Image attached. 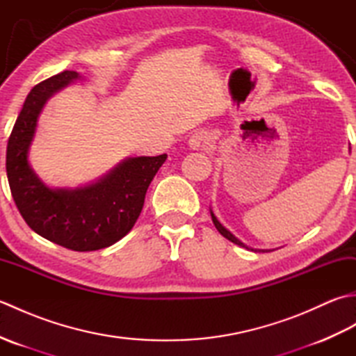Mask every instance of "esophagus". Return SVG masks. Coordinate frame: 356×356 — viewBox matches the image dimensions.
<instances>
[{
	"instance_id": "esophagus-1",
	"label": "esophagus",
	"mask_w": 356,
	"mask_h": 356,
	"mask_svg": "<svg viewBox=\"0 0 356 356\" xmlns=\"http://www.w3.org/2000/svg\"><path fill=\"white\" fill-rule=\"evenodd\" d=\"M209 140H211V134L205 130H199V131H194L191 134V138H190V140H188V143H190V147L193 149H200V148L208 147Z\"/></svg>"
}]
</instances>
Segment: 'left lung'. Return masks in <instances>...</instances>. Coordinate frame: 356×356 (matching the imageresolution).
Here are the masks:
<instances>
[{
    "label": "left lung",
    "mask_w": 356,
    "mask_h": 356,
    "mask_svg": "<svg viewBox=\"0 0 356 356\" xmlns=\"http://www.w3.org/2000/svg\"><path fill=\"white\" fill-rule=\"evenodd\" d=\"M211 217H213V223L216 225V228H217V231L218 232H220L222 234V236L225 237V238H228L229 241H232V243H236V245H238V246H241V248H246V249H251V251H261V252H264V251H266L268 252V249H252V248H249V246H246L245 243H241V241L236 237V236H232V234L228 231V229H226L225 228V226L220 223V222H218L217 220V217L214 216V213H213V211H211Z\"/></svg>",
    "instance_id": "1"
}]
</instances>
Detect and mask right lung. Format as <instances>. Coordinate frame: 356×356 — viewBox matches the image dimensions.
<instances>
[{
	"label": "right lung",
	"instance_id": "right-lung-1",
	"mask_svg": "<svg viewBox=\"0 0 356 356\" xmlns=\"http://www.w3.org/2000/svg\"><path fill=\"white\" fill-rule=\"evenodd\" d=\"M79 78L78 72L64 70L30 90L7 142L6 171L15 205L30 228L86 252L108 248L131 231L166 154L128 157L97 182L74 190L45 185L29 163L38 116L51 95Z\"/></svg>",
	"mask_w": 356,
	"mask_h": 356
}]
</instances>
